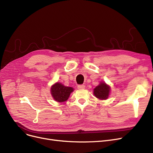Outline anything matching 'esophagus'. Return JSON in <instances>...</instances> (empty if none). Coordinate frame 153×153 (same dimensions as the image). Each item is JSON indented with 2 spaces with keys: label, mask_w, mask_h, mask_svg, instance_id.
Returning <instances> with one entry per match:
<instances>
[{
  "label": "esophagus",
  "mask_w": 153,
  "mask_h": 153,
  "mask_svg": "<svg viewBox=\"0 0 153 153\" xmlns=\"http://www.w3.org/2000/svg\"><path fill=\"white\" fill-rule=\"evenodd\" d=\"M77 88L79 89H82L85 88V86L83 85V84H82V85H78Z\"/></svg>",
  "instance_id": "obj_1"
}]
</instances>
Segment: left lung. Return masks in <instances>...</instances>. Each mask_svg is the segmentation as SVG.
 <instances>
[{
    "label": "left lung",
    "instance_id": "obj_1",
    "mask_svg": "<svg viewBox=\"0 0 153 153\" xmlns=\"http://www.w3.org/2000/svg\"><path fill=\"white\" fill-rule=\"evenodd\" d=\"M110 93V86L104 81H101L99 85L93 90V94L100 100L108 99Z\"/></svg>",
    "mask_w": 153,
    "mask_h": 153
}]
</instances>
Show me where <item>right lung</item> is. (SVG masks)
Returning <instances> with one entry per match:
<instances>
[{
	"label": "right lung",
	"instance_id": "1",
	"mask_svg": "<svg viewBox=\"0 0 153 153\" xmlns=\"http://www.w3.org/2000/svg\"><path fill=\"white\" fill-rule=\"evenodd\" d=\"M74 88L63 85L60 82H55L51 86L50 93L53 100L59 103H63L69 98Z\"/></svg>",
	"mask_w": 153,
	"mask_h": 153
}]
</instances>
